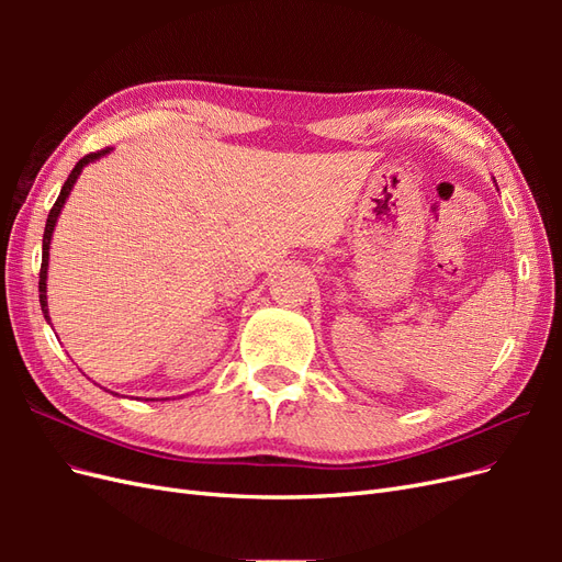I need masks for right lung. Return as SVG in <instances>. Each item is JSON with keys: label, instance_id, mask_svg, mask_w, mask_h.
Here are the masks:
<instances>
[{"label": "right lung", "instance_id": "right-lung-1", "mask_svg": "<svg viewBox=\"0 0 562 562\" xmlns=\"http://www.w3.org/2000/svg\"><path fill=\"white\" fill-rule=\"evenodd\" d=\"M108 151H110V147H105V149H98V151H91V155L81 157V159L77 161V166L72 168V173L67 176V180H65V184H63V190H60V194H58V199H56V203H54V209L48 211L46 227H44V244H42V269H40V304H42V312H44V316H46V318H48V310H46V269H48V246H50V234H54V227H56V223H58L60 209L65 206V199H67V194H70V190L75 187V182H77V178H79V173H81V168L87 166L89 161H93V159H98V157L108 155Z\"/></svg>", "mask_w": 562, "mask_h": 562}]
</instances>
